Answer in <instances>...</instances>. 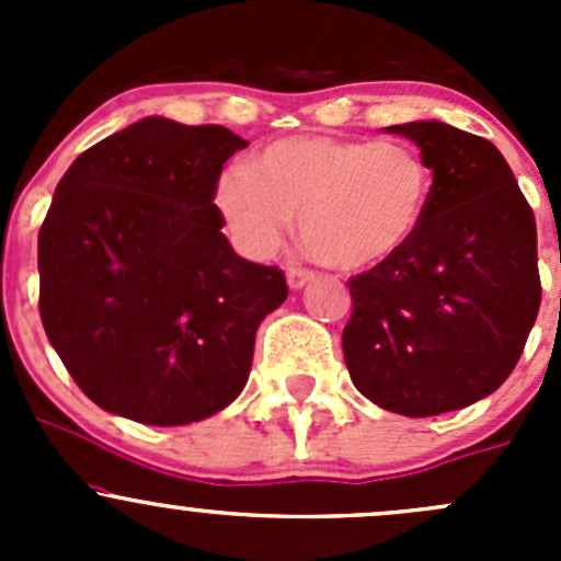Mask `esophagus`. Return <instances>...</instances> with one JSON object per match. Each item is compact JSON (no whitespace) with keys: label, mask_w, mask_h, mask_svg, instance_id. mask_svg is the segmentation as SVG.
<instances>
[{"label":"esophagus","mask_w":561,"mask_h":561,"mask_svg":"<svg viewBox=\"0 0 561 561\" xmlns=\"http://www.w3.org/2000/svg\"><path fill=\"white\" fill-rule=\"evenodd\" d=\"M307 282H312V271L307 268H287V285L293 287V290H301Z\"/></svg>","instance_id":"34e87169"}]
</instances>
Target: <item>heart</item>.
Masks as SVG:
<instances>
[{
	"instance_id": "b5f03b06",
	"label": "heart",
	"mask_w": 561,
	"mask_h": 561,
	"mask_svg": "<svg viewBox=\"0 0 561 561\" xmlns=\"http://www.w3.org/2000/svg\"><path fill=\"white\" fill-rule=\"evenodd\" d=\"M428 197L432 171L410 144L331 135L276 140L217 184L219 214L249 257H271L301 214L309 252L344 271L399 254L421 230Z\"/></svg>"
}]
</instances>
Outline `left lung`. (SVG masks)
Listing matches in <instances>:
<instances>
[{"label":"left lung","instance_id":"8db88e82","mask_svg":"<svg viewBox=\"0 0 561 561\" xmlns=\"http://www.w3.org/2000/svg\"><path fill=\"white\" fill-rule=\"evenodd\" d=\"M434 173L421 230L347 282L342 347L355 388L428 417L494 393L540 309L535 214L491 140L443 122L393 124Z\"/></svg>","mask_w":561,"mask_h":561}]
</instances>
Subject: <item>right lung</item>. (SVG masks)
I'll list each match as a JSON object with an SVG mask.
<instances>
[{
    "label": "right lung",
    "instance_id": "1",
    "mask_svg": "<svg viewBox=\"0 0 561 561\" xmlns=\"http://www.w3.org/2000/svg\"><path fill=\"white\" fill-rule=\"evenodd\" d=\"M247 140L149 116L83 151L37 236L39 317L78 388L149 426L217 415L247 386L254 333L287 298L239 257L214 195Z\"/></svg>",
    "mask_w": 561,
    "mask_h": 561
}]
</instances>
